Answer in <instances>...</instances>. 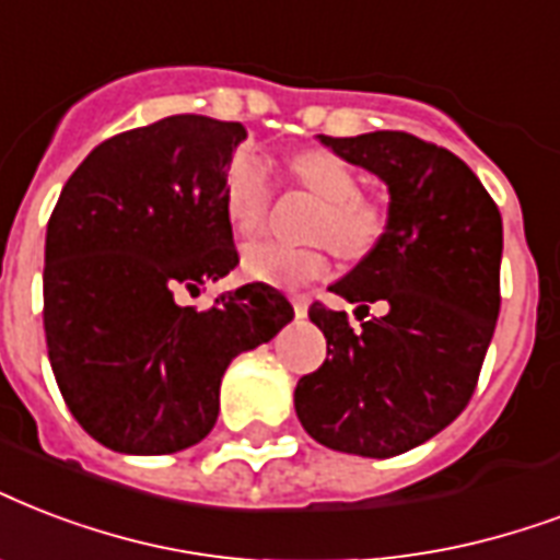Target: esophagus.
<instances>
[{"instance_id":"1","label":"esophagus","mask_w":560,"mask_h":560,"mask_svg":"<svg viewBox=\"0 0 560 560\" xmlns=\"http://www.w3.org/2000/svg\"><path fill=\"white\" fill-rule=\"evenodd\" d=\"M290 302H293V311H296V317H305V314H308L311 299L305 296V293H293V296H290Z\"/></svg>"}]
</instances>
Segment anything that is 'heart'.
Here are the masks:
<instances>
[{
  "label": "heart",
  "mask_w": 560,
  "mask_h": 560,
  "mask_svg": "<svg viewBox=\"0 0 560 560\" xmlns=\"http://www.w3.org/2000/svg\"><path fill=\"white\" fill-rule=\"evenodd\" d=\"M290 173L317 196L323 208L314 237H323L347 258H364L382 243L390 211L382 199L361 194V176L331 149H308L290 161ZM272 202L270 164L258 152L241 149L223 176V213L237 234H255L267 220ZM243 272L281 288L323 279L328 272V246H288L279 241H255L243 246Z\"/></svg>",
  "instance_id": "b5f03b06"
}]
</instances>
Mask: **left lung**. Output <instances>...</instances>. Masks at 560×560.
<instances>
[{
	"instance_id": "1",
	"label": "left lung",
	"mask_w": 560,
	"mask_h": 560,
	"mask_svg": "<svg viewBox=\"0 0 560 560\" xmlns=\"http://www.w3.org/2000/svg\"><path fill=\"white\" fill-rule=\"evenodd\" d=\"M390 190V225L337 296L308 308L328 358L296 384L299 422L317 443L394 458L443 432L479 384L499 317L502 217L476 173L450 149L408 131L319 138ZM383 305L382 318L369 305Z\"/></svg>"
}]
</instances>
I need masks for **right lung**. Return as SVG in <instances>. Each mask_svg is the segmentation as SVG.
I'll return each instance as SVG.
<instances>
[{"label": "right lung", "mask_w": 560, "mask_h": 560, "mask_svg": "<svg viewBox=\"0 0 560 560\" xmlns=\"http://www.w3.org/2000/svg\"><path fill=\"white\" fill-rule=\"evenodd\" d=\"M241 122L176 114L114 135L67 178L46 229L43 328L55 382L93 441L128 455L194 446L234 355L293 319L264 281L182 305L237 267L223 176Z\"/></svg>", "instance_id": "obj_1"}]
</instances>
